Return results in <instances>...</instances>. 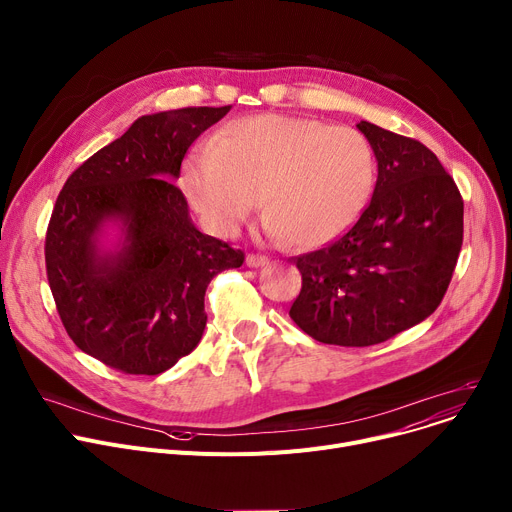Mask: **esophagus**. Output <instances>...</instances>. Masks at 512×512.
I'll use <instances>...</instances> for the list:
<instances>
[{"instance_id":"1","label":"esophagus","mask_w":512,"mask_h":512,"mask_svg":"<svg viewBox=\"0 0 512 512\" xmlns=\"http://www.w3.org/2000/svg\"><path fill=\"white\" fill-rule=\"evenodd\" d=\"M267 263H269V259L265 255H249L247 257V267H263Z\"/></svg>"}]
</instances>
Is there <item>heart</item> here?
<instances>
[{"instance_id": "b5f03b06", "label": "heart", "mask_w": 512, "mask_h": 512, "mask_svg": "<svg viewBox=\"0 0 512 512\" xmlns=\"http://www.w3.org/2000/svg\"><path fill=\"white\" fill-rule=\"evenodd\" d=\"M372 187L374 154L360 131L276 113L228 123L183 168L185 195L214 232L241 230L261 193L263 230L302 249L346 234Z\"/></svg>"}]
</instances>
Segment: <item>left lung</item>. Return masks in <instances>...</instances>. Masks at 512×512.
<instances>
[{
  "mask_svg": "<svg viewBox=\"0 0 512 512\" xmlns=\"http://www.w3.org/2000/svg\"><path fill=\"white\" fill-rule=\"evenodd\" d=\"M377 158L368 208L335 243L294 259L302 290L292 321L317 342L364 348L430 317L463 245V199L418 140L356 125Z\"/></svg>",
  "mask_w": 512,
  "mask_h": 512,
  "instance_id": "1",
  "label": "left lung"
}]
</instances>
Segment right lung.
<instances>
[{
    "label": "right lung",
    "mask_w": 512,
    "mask_h": 512,
    "mask_svg": "<svg viewBox=\"0 0 512 512\" xmlns=\"http://www.w3.org/2000/svg\"><path fill=\"white\" fill-rule=\"evenodd\" d=\"M228 107L135 119L65 181L45 238L61 323L88 356L125 374H160L191 354L206 329L212 278L245 253L203 234L173 183L199 135ZM115 225L118 241L104 245Z\"/></svg>",
    "instance_id": "add662e5"
}]
</instances>
